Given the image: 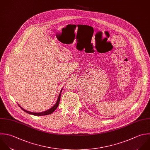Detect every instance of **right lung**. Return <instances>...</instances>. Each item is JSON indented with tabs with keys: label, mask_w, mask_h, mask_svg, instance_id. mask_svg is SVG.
Listing matches in <instances>:
<instances>
[{
	"label": "right lung",
	"mask_w": 150,
	"mask_h": 150,
	"mask_svg": "<svg viewBox=\"0 0 150 150\" xmlns=\"http://www.w3.org/2000/svg\"><path fill=\"white\" fill-rule=\"evenodd\" d=\"M62 91V89H61V92H60V93L59 94V96H58V99H57V101L56 103L51 108H50V109H48V110H47L46 111H44V112H40V113H34V112H29V111H27L25 109H24L23 108H22L20 105H18V106L23 111H24L27 113H28V114H30V115H34V116H44V115H48L51 114L52 112H54L55 110V109L57 108V107L59 105V101H60L61 94Z\"/></svg>",
	"instance_id": "obj_1"
}]
</instances>
